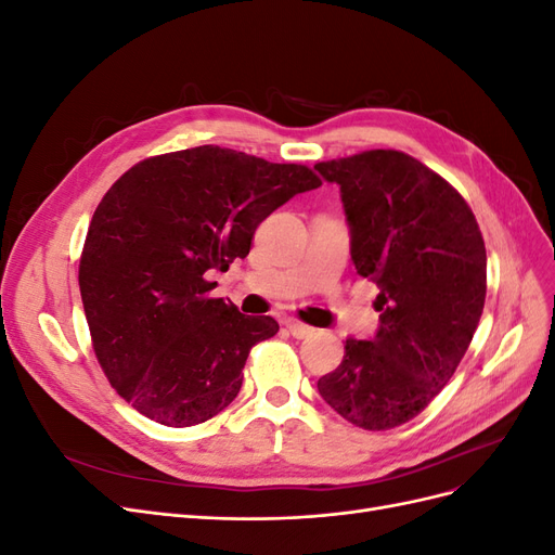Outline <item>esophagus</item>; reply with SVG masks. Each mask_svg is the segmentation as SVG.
<instances>
[{
  "mask_svg": "<svg viewBox=\"0 0 555 555\" xmlns=\"http://www.w3.org/2000/svg\"><path fill=\"white\" fill-rule=\"evenodd\" d=\"M287 328H289V333L294 335V338H298V340L310 338V335L314 333V328H312V326H308V324H300V322H296V319H289V322H287Z\"/></svg>",
  "mask_w": 555,
  "mask_h": 555,
  "instance_id": "esophagus-1",
  "label": "esophagus"
}]
</instances>
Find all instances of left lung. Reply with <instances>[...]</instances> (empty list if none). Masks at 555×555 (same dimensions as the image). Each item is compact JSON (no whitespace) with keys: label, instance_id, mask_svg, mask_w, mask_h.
<instances>
[{"label":"left lung","instance_id":"obj_1","mask_svg":"<svg viewBox=\"0 0 555 555\" xmlns=\"http://www.w3.org/2000/svg\"><path fill=\"white\" fill-rule=\"evenodd\" d=\"M340 184L357 273L379 294L373 340H347L317 389L349 424L389 430L438 396L473 343L486 300V247L465 198L400 150L319 162Z\"/></svg>","mask_w":555,"mask_h":555}]
</instances>
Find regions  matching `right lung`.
I'll return each instance as SVG.
<instances>
[{
	"mask_svg": "<svg viewBox=\"0 0 555 555\" xmlns=\"http://www.w3.org/2000/svg\"><path fill=\"white\" fill-rule=\"evenodd\" d=\"M322 180L220 145L147 157L113 182L82 245L78 284L92 349L133 410L204 424L238 396L249 349L280 331L222 298L208 271L245 259L268 215Z\"/></svg>",
	"mask_w": 555,
	"mask_h": 555,
	"instance_id": "add662e5",
	"label": "right lung"
}]
</instances>
